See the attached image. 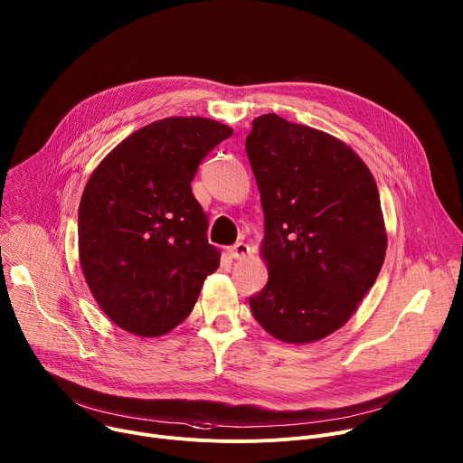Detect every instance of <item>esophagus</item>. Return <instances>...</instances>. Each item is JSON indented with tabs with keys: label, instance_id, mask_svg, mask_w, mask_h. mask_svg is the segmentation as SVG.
<instances>
[{
	"label": "esophagus",
	"instance_id": "esophagus-1",
	"mask_svg": "<svg viewBox=\"0 0 463 463\" xmlns=\"http://www.w3.org/2000/svg\"><path fill=\"white\" fill-rule=\"evenodd\" d=\"M248 250H250L248 244H244V242H235L228 251H230V255H232L233 260H244Z\"/></svg>",
	"mask_w": 463,
	"mask_h": 463
}]
</instances>
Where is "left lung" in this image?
<instances>
[{
	"instance_id": "1",
	"label": "left lung",
	"mask_w": 463,
	"mask_h": 463,
	"mask_svg": "<svg viewBox=\"0 0 463 463\" xmlns=\"http://www.w3.org/2000/svg\"><path fill=\"white\" fill-rule=\"evenodd\" d=\"M246 154L265 212L269 283L250 296L272 336L305 344L342 327L386 255L377 184L340 139L276 114L251 121Z\"/></svg>"
}]
</instances>
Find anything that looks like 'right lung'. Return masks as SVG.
<instances>
[{
    "mask_svg": "<svg viewBox=\"0 0 463 463\" xmlns=\"http://www.w3.org/2000/svg\"><path fill=\"white\" fill-rule=\"evenodd\" d=\"M233 130L205 118L154 121L121 141L90 176L79 208V255L105 315L160 336L193 311L221 265L191 182Z\"/></svg>",
    "mask_w": 463,
    "mask_h": 463,
    "instance_id": "1",
    "label": "right lung"
}]
</instances>
